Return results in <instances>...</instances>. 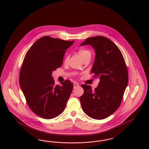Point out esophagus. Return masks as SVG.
<instances>
[{
    "instance_id": "34e87169",
    "label": "esophagus",
    "mask_w": 149,
    "mask_h": 149,
    "mask_svg": "<svg viewBox=\"0 0 149 149\" xmlns=\"http://www.w3.org/2000/svg\"><path fill=\"white\" fill-rule=\"evenodd\" d=\"M79 86V84L77 83H74V88H75L76 87H77Z\"/></svg>"
}]
</instances>
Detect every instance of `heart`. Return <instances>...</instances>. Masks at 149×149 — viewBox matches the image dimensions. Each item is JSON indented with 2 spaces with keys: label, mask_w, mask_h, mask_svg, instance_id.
Returning a JSON list of instances; mask_svg holds the SVG:
<instances>
[{
  "label": "heart",
  "mask_w": 149,
  "mask_h": 149,
  "mask_svg": "<svg viewBox=\"0 0 149 149\" xmlns=\"http://www.w3.org/2000/svg\"><path fill=\"white\" fill-rule=\"evenodd\" d=\"M77 53L79 54V55L80 56V57L81 58V59L83 60L84 59L88 58V57H91V52L88 49H80L79 50H78ZM69 60V56H66L65 59L64 63H67L68 62Z\"/></svg>",
  "instance_id": "b5f03b06"
}]
</instances>
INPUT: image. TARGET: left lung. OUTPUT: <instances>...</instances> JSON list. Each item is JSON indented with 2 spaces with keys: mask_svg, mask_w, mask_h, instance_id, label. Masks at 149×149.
Wrapping results in <instances>:
<instances>
[{
  "mask_svg": "<svg viewBox=\"0 0 149 149\" xmlns=\"http://www.w3.org/2000/svg\"><path fill=\"white\" fill-rule=\"evenodd\" d=\"M91 45L95 58L91 70L99 77L97 88L82 84L83 95L80 97L84 112L93 119H105L119 108L128 84V71L123 55L116 44L107 38L96 36L81 44Z\"/></svg>",
  "mask_w": 149,
  "mask_h": 149,
  "instance_id": "left-lung-1",
  "label": "left lung"
}]
</instances>
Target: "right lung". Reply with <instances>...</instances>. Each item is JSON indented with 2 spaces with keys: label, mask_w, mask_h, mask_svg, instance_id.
<instances>
[{
  "label": "right lung",
  "mask_w": 149,
  "mask_h": 149,
  "mask_svg": "<svg viewBox=\"0 0 149 149\" xmlns=\"http://www.w3.org/2000/svg\"><path fill=\"white\" fill-rule=\"evenodd\" d=\"M74 42L45 36L32 45L24 57L20 86L30 109L43 119L62 113L72 93V82L66 80L55 85L52 72L62 65L65 51Z\"/></svg>",
  "instance_id": "obj_1"
}]
</instances>
